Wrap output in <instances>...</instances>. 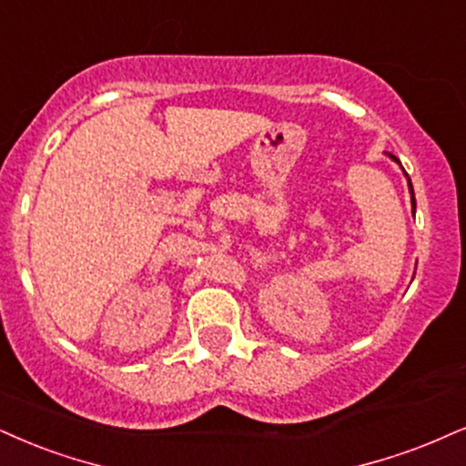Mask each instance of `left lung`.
Here are the masks:
<instances>
[{
	"instance_id": "1",
	"label": "left lung",
	"mask_w": 466,
	"mask_h": 466,
	"mask_svg": "<svg viewBox=\"0 0 466 466\" xmlns=\"http://www.w3.org/2000/svg\"><path fill=\"white\" fill-rule=\"evenodd\" d=\"M391 157L395 159V162H398V157H395V155H391ZM400 164V162H398ZM406 175V172H404ZM409 189H410V194H412V183H410V179H409ZM412 209H415V194H412Z\"/></svg>"
}]
</instances>
